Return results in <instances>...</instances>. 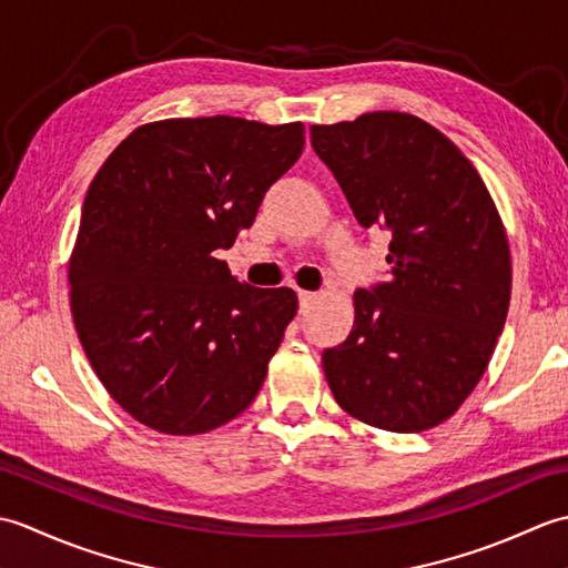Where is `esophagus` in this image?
<instances>
[{"label": "esophagus", "instance_id": "1", "mask_svg": "<svg viewBox=\"0 0 568 568\" xmlns=\"http://www.w3.org/2000/svg\"><path fill=\"white\" fill-rule=\"evenodd\" d=\"M297 297H300V312H307L312 307V303H315L317 295L315 293H307V291H300Z\"/></svg>", "mask_w": 568, "mask_h": 568}]
</instances>
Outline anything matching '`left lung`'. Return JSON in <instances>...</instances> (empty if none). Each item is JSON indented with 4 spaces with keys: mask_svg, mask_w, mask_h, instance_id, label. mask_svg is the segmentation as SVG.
<instances>
[{
    "mask_svg": "<svg viewBox=\"0 0 568 568\" xmlns=\"http://www.w3.org/2000/svg\"><path fill=\"white\" fill-rule=\"evenodd\" d=\"M356 222L390 232V277L354 293L346 342L324 348L334 400L388 432L449 419L510 307V248L484 180L442 131L403 112L310 126Z\"/></svg>",
    "mask_w": 568,
    "mask_h": 568,
    "instance_id": "1",
    "label": "left lung"
}]
</instances>
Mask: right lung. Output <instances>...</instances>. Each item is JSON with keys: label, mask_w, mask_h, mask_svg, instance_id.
<instances>
[{"label": "right lung", "mask_w": 568, "mask_h": 568, "mask_svg": "<svg viewBox=\"0 0 568 568\" xmlns=\"http://www.w3.org/2000/svg\"><path fill=\"white\" fill-rule=\"evenodd\" d=\"M305 146L300 122L139 126L94 175L70 258V307L98 378L163 434H202L253 403L297 312L291 287L239 283L216 251L248 229Z\"/></svg>", "instance_id": "obj_1"}]
</instances>
